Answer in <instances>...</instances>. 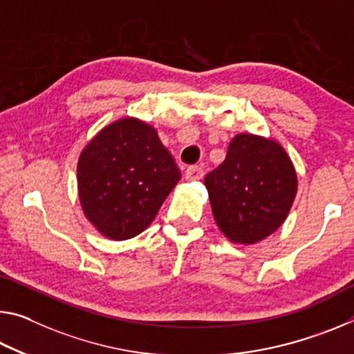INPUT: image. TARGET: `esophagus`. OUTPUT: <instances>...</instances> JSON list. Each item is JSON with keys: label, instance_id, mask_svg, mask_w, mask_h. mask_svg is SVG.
Instances as JSON below:
<instances>
[{"label": "esophagus", "instance_id": "obj_1", "mask_svg": "<svg viewBox=\"0 0 354 354\" xmlns=\"http://www.w3.org/2000/svg\"><path fill=\"white\" fill-rule=\"evenodd\" d=\"M203 175H205L203 168L198 165H192L186 170V179H189V181H197V179L203 178Z\"/></svg>", "mask_w": 354, "mask_h": 354}]
</instances>
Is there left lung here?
I'll list each match as a JSON object with an SVG mask.
<instances>
[{
  "mask_svg": "<svg viewBox=\"0 0 354 354\" xmlns=\"http://www.w3.org/2000/svg\"><path fill=\"white\" fill-rule=\"evenodd\" d=\"M221 232L238 244H255L282 225L298 178L283 148L272 140L239 133L225 160L205 178Z\"/></svg>",
  "mask_w": 354,
  "mask_h": 354,
  "instance_id": "left-lung-1",
  "label": "left lung"
}]
</instances>
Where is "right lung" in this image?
<instances>
[{"instance_id":"add662e5","label":"right lung","mask_w":354,"mask_h":354,"mask_svg":"<svg viewBox=\"0 0 354 354\" xmlns=\"http://www.w3.org/2000/svg\"><path fill=\"white\" fill-rule=\"evenodd\" d=\"M77 173L88 221L118 241L148 228L181 178L156 129L133 118L102 129L82 151Z\"/></svg>"}]
</instances>
